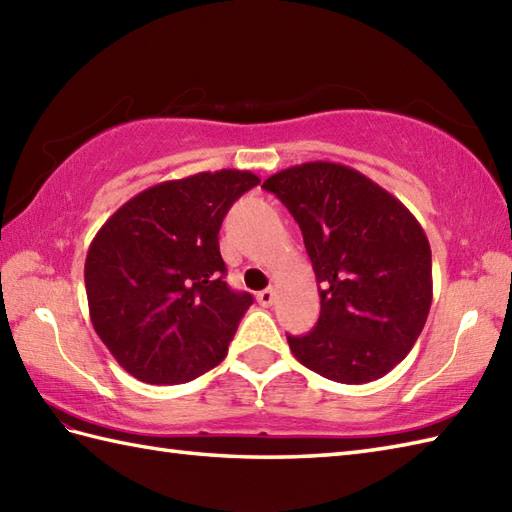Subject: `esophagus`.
<instances>
[{
	"mask_svg": "<svg viewBox=\"0 0 512 512\" xmlns=\"http://www.w3.org/2000/svg\"><path fill=\"white\" fill-rule=\"evenodd\" d=\"M275 290L273 288H266V290H262V292H257V301L262 303V306H273L275 303Z\"/></svg>",
	"mask_w": 512,
	"mask_h": 512,
	"instance_id": "esophagus-1",
	"label": "esophagus"
}]
</instances>
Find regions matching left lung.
Segmentation results:
<instances>
[{"instance_id": "left-lung-1", "label": "left lung", "mask_w": 512, "mask_h": 512, "mask_svg": "<svg viewBox=\"0 0 512 512\" xmlns=\"http://www.w3.org/2000/svg\"><path fill=\"white\" fill-rule=\"evenodd\" d=\"M262 187L286 204L317 275L314 330L290 336L301 365L334 383L383 378L427 323L431 248L409 209L352 167L303 162Z\"/></svg>"}]
</instances>
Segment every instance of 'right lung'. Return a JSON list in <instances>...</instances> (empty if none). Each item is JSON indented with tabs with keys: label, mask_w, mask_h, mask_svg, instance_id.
<instances>
[{
	"label": "right lung",
	"mask_w": 512,
	"mask_h": 512,
	"mask_svg": "<svg viewBox=\"0 0 512 512\" xmlns=\"http://www.w3.org/2000/svg\"><path fill=\"white\" fill-rule=\"evenodd\" d=\"M259 184L250 171H202L125 202L85 257L90 319L125 372L180 385L222 361L253 303L226 284L220 226Z\"/></svg>",
	"instance_id": "right-lung-1"
}]
</instances>
